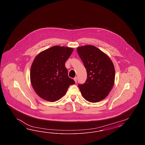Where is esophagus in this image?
Segmentation results:
<instances>
[{
  "label": "esophagus",
  "instance_id": "esophagus-1",
  "mask_svg": "<svg viewBox=\"0 0 145 145\" xmlns=\"http://www.w3.org/2000/svg\"><path fill=\"white\" fill-rule=\"evenodd\" d=\"M74 81H75V82H77V77H74Z\"/></svg>",
  "mask_w": 145,
  "mask_h": 145
}]
</instances>
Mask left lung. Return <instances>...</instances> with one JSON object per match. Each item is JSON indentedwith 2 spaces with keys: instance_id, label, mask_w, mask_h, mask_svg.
Wrapping results in <instances>:
<instances>
[{
  "instance_id": "obj_1",
  "label": "left lung",
  "mask_w": 145,
  "mask_h": 145,
  "mask_svg": "<svg viewBox=\"0 0 145 145\" xmlns=\"http://www.w3.org/2000/svg\"><path fill=\"white\" fill-rule=\"evenodd\" d=\"M77 50L87 72L86 82L78 85L81 94L88 102H100L114 85V64L107 54L94 46H79Z\"/></svg>"
}]
</instances>
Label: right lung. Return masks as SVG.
<instances>
[{"label":"right lung","mask_w":145,"mask_h":145,"mask_svg":"<svg viewBox=\"0 0 145 145\" xmlns=\"http://www.w3.org/2000/svg\"><path fill=\"white\" fill-rule=\"evenodd\" d=\"M74 49L56 46L41 52L31 68V86L37 95L50 102H56L65 95L70 85L74 84L68 76L65 62Z\"/></svg>","instance_id":"obj_1"}]
</instances>
